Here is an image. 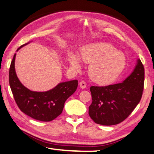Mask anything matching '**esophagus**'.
Listing matches in <instances>:
<instances>
[{
  "label": "esophagus",
  "instance_id": "obj_1",
  "mask_svg": "<svg viewBox=\"0 0 154 154\" xmlns=\"http://www.w3.org/2000/svg\"><path fill=\"white\" fill-rule=\"evenodd\" d=\"M79 86H80L81 88L85 89V87H86V83L85 82H83V81H82V82H81L79 83Z\"/></svg>",
  "mask_w": 154,
  "mask_h": 154
}]
</instances>
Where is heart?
<instances>
[{
    "instance_id": "b5f03b06",
    "label": "heart",
    "mask_w": 154,
    "mask_h": 154,
    "mask_svg": "<svg viewBox=\"0 0 154 154\" xmlns=\"http://www.w3.org/2000/svg\"><path fill=\"white\" fill-rule=\"evenodd\" d=\"M80 58L83 62L90 64L88 73L91 79L99 84H108L117 79L126 65L123 53L117 51L110 44L100 42L89 44L81 50ZM71 67L79 71L81 63L76 55L69 54Z\"/></svg>"
}]
</instances>
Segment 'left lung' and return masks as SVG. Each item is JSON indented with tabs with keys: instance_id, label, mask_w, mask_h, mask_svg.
Returning <instances> with one entry per match:
<instances>
[{
	"instance_id": "8db88e82",
	"label": "left lung",
	"mask_w": 154,
	"mask_h": 154,
	"mask_svg": "<svg viewBox=\"0 0 154 154\" xmlns=\"http://www.w3.org/2000/svg\"><path fill=\"white\" fill-rule=\"evenodd\" d=\"M145 71L140 59L123 82L107 86H91L92 102L89 115L97 124L110 126L121 123L140 102L143 91Z\"/></svg>"
}]
</instances>
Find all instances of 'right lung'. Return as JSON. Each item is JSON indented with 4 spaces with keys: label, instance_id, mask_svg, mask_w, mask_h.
Segmentation results:
<instances>
[{
    "label": "right lung",
    "instance_id": "right-lung-1",
    "mask_svg": "<svg viewBox=\"0 0 154 154\" xmlns=\"http://www.w3.org/2000/svg\"><path fill=\"white\" fill-rule=\"evenodd\" d=\"M27 44L21 46L17 50ZM15 56L16 54H14L11 63L9 79L16 104L21 112L31 118L44 122L52 121L62 113L66 100L76 91L78 81L60 83L47 91H31L22 84L17 76Z\"/></svg>",
    "mask_w": 154,
    "mask_h": 154
}]
</instances>
